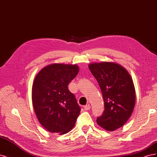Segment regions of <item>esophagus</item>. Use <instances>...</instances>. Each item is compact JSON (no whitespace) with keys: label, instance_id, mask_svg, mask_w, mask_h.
Masks as SVG:
<instances>
[{"label":"esophagus","instance_id":"1","mask_svg":"<svg viewBox=\"0 0 157 157\" xmlns=\"http://www.w3.org/2000/svg\"><path fill=\"white\" fill-rule=\"evenodd\" d=\"M84 108L85 110L88 111V110H90V105H84Z\"/></svg>","mask_w":157,"mask_h":157}]
</instances>
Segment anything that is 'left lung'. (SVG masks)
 <instances>
[{
	"mask_svg": "<svg viewBox=\"0 0 157 157\" xmlns=\"http://www.w3.org/2000/svg\"><path fill=\"white\" fill-rule=\"evenodd\" d=\"M89 69L101 88L104 111L97 118L103 129L114 131L124 125L132 115L136 102V92L131 76L119 64L93 63Z\"/></svg>",
	"mask_w": 157,
	"mask_h": 157,
	"instance_id": "8db88e82",
	"label": "left lung"
}]
</instances>
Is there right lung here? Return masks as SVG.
<instances>
[{
  "label": "right lung",
  "mask_w": 157,
  "mask_h": 157,
  "mask_svg": "<svg viewBox=\"0 0 157 157\" xmlns=\"http://www.w3.org/2000/svg\"><path fill=\"white\" fill-rule=\"evenodd\" d=\"M77 65L54 63L41 69L33 82L32 100L38 120L52 133L73 129L80 107L68 85L78 73Z\"/></svg>",
  "instance_id": "right-lung-1"
}]
</instances>
